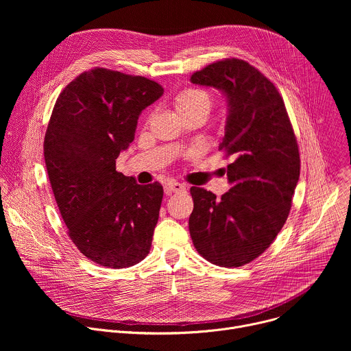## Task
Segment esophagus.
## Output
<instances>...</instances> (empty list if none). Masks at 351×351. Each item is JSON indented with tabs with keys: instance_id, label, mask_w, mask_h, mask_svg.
Masks as SVG:
<instances>
[{
	"instance_id": "obj_1",
	"label": "esophagus",
	"mask_w": 351,
	"mask_h": 351,
	"mask_svg": "<svg viewBox=\"0 0 351 351\" xmlns=\"http://www.w3.org/2000/svg\"><path fill=\"white\" fill-rule=\"evenodd\" d=\"M165 190L168 194L169 193H180V191L186 190V186L182 183H178V182H169V183H167Z\"/></svg>"
}]
</instances>
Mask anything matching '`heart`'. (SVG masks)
I'll return each instance as SVG.
<instances>
[{"label":"heart","instance_id":"1","mask_svg":"<svg viewBox=\"0 0 351 351\" xmlns=\"http://www.w3.org/2000/svg\"><path fill=\"white\" fill-rule=\"evenodd\" d=\"M175 108L180 117L190 114H210L213 108L211 95L199 88H186L175 97Z\"/></svg>","mask_w":351,"mask_h":351}]
</instances>
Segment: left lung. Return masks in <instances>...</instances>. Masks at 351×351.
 <instances>
[{"label": "left lung", "mask_w": 351, "mask_h": 351, "mask_svg": "<svg viewBox=\"0 0 351 351\" xmlns=\"http://www.w3.org/2000/svg\"><path fill=\"white\" fill-rule=\"evenodd\" d=\"M193 84L221 90L228 118L219 149L232 164L221 198L191 187L189 230L197 252L226 268L252 263L283 228L300 178L297 140L283 98L258 69L237 58L191 75Z\"/></svg>", "instance_id": "1"}]
</instances>
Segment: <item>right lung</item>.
I'll list each match as a JSON object with an SVG mask.
<instances>
[{"instance_id": "add662e5", "label": "right lung", "mask_w": 351, "mask_h": 351, "mask_svg": "<svg viewBox=\"0 0 351 351\" xmlns=\"http://www.w3.org/2000/svg\"><path fill=\"white\" fill-rule=\"evenodd\" d=\"M164 88L143 76L104 68L83 72L57 98L44 160L68 234L95 264L121 269L149 253L164 195L117 171L143 110Z\"/></svg>"}]
</instances>
